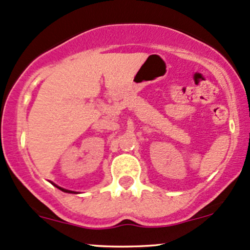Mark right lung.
<instances>
[{
    "mask_svg": "<svg viewBox=\"0 0 250 250\" xmlns=\"http://www.w3.org/2000/svg\"><path fill=\"white\" fill-rule=\"evenodd\" d=\"M57 186V185H56ZM57 188H59V190H62V191H64V192H68V193H71V192H72L73 193V191H68V190H65V188H59V186H57Z\"/></svg>",
    "mask_w": 250,
    "mask_h": 250,
    "instance_id": "right-lung-1",
    "label": "right lung"
}]
</instances>
